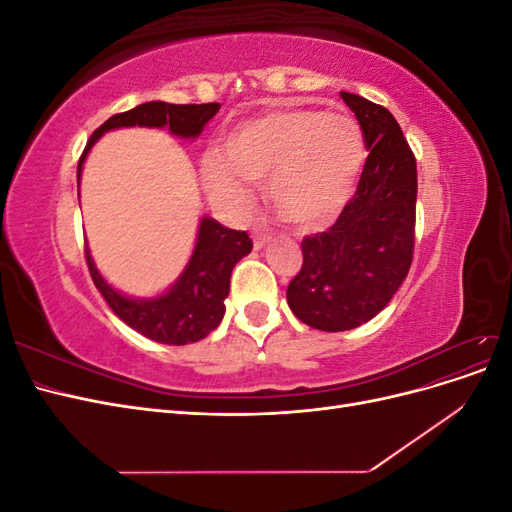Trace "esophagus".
I'll list each match as a JSON object with an SVG mask.
<instances>
[{"label": "esophagus", "instance_id": "34e87169", "mask_svg": "<svg viewBox=\"0 0 512 512\" xmlns=\"http://www.w3.org/2000/svg\"><path fill=\"white\" fill-rule=\"evenodd\" d=\"M269 243V235H265V232H256L254 235V247L256 250H262Z\"/></svg>", "mask_w": 512, "mask_h": 512}]
</instances>
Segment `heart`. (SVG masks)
<instances>
[{"label": "heart", "instance_id": "obj_1", "mask_svg": "<svg viewBox=\"0 0 512 512\" xmlns=\"http://www.w3.org/2000/svg\"><path fill=\"white\" fill-rule=\"evenodd\" d=\"M367 158L359 123L348 113L275 108L232 128L200 164L211 203L241 215L252 207L247 183L267 179L282 220L301 228L331 224L354 194Z\"/></svg>", "mask_w": 512, "mask_h": 512}]
</instances>
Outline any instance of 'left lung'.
Listing matches in <instances>:
<instances>
[{"label":"left lung","mask_w":512,"mask_h":512,"mask_svg":"<svg viewBox=\"0 0 512 512\" xmlns=\"http://www.w3.org/2000/svg\"><path fill=\"white\" fill-rule=\"evenodd\" d=\"M361 123L369 156L337 222L305 237L303 267L286 299L307 327L348 331L389 305L412 265L416 224V160L384 106L342 91Z\"/></svg>","instance_id":"1"}]
</instances>
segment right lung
<instances>
[{"label": "right lung", "mask_w": 512, "mask_h": 512, "mask_svg": "<svg viewBox=\"0 0 512 512\" xmlns=\"http://www.w3.org/2000/svg\"><path fill=\"white\" fill-rule=\"evenodd\" d=\"M220 111L218 102L209 104H168L145 102L132 111L113 115L91 134L87 147L76 168V179L81 181L83 162L98 138L117 128H168L170 134L181 138H196L209 119ZM252 252V239L245 230H232L203 218L198 226V237L188 267L179 280L160 297L132 299L108 284L94 265L89 247H85L87 267L96 288L102 292L108 307L141 335L153 342L168 346H185L207 337L224 318V299L230 290V273L237 262Z\"/></svg>", "instance_id": "add662e5"}]
</instances>
